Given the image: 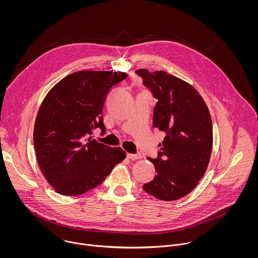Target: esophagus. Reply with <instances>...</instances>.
I'll return each instance as SVG.
<instances>
[{
    "instance_id": "34e87169",
    "label": "esophagus",
    "mask_w": 258,
    "mask_h": 258,
    "mask_svg": "<svg viewBox=\"0 0 258 258\" xmlns=\"http://www.w3.org/2000/svg\"><path fill=\"white\" fill-rule=\"evenodd\" d=\"M127 158L130 160H137L142 158V156L140 154H127Z\"/></svg>"
}]
</instances>
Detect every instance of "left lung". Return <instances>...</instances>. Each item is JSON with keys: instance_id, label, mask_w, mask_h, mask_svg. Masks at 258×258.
<instances>
[{"instance_id": "obj_1", "label": "left lung", "mask_w": 258, "mask_h": 258, "mask_svg": "<svg viewBox=\"0 0 258 258\" xmlns=\"http://www.w3.org/2000/svg\"><path fill=\"white\" fill-rule=\"evenodd\" d=\"M154 97L153 126L166 134L157 158H148L156 170L143 189L171 202L184 198L204 177L213 148L209 108L195 87L166 72L136 71Z\"/></svg>"}]
</instances>
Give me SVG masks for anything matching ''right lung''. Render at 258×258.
Segmentation results:
<instances>
[{"label":"right lung","instance_id":"add662e5","mask_svg":"<svg viewBox=\"0 0 258 258\" xmlns=\"http://www.w3.org/2000/svg\"><path fill=\"white\" fill-rule=\"evenodd\" d=\"M125 73L81 71L57 82L37 112L34 145L37 163L54 190L78 196L101 184L126 153L91 140L96 128L105 132L102 110L112 87Z\"/></svg>","mask_w":258,"mask_h":258}]
</instances>
